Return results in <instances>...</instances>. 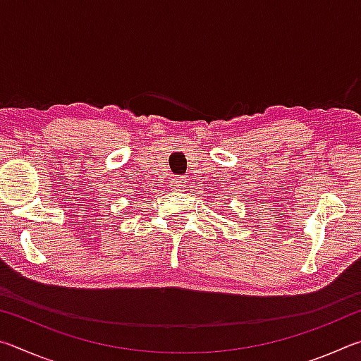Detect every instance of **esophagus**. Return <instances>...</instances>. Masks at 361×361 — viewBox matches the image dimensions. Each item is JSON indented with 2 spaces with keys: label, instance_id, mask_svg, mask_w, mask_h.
<instances>
[{
  "label": "esophagus",
  "instance_id": "34e87169",
  "mask_svg": "<svg viewBox=\"0 0 361 361\" xmlns=\"http://www.w3.org/2000/svg\"><path fill=\"white\" fill-rule=\"evenodd\" d=\"M185 185H186L185 176H181V175H178V176H173V180H172V186H173L175 191H180V189H183V186H185Z\"/></svg>",
  "mask_w": 361,
  "mask_h": 361
}]
</instances>
